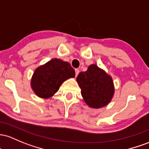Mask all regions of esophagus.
Returning a JSON list of instances; mask_svg holds the SVG:
<instances>
[{"mask_svg": "<svg viewBox=\"0 0 149 149\" xmlns=\"http://www.w3.org/2000/svg\"><path fill=\"white\" fill-rule=\"evenodd\" d=\"M74 71H75V76L77 77L78 75V74H79V69H75Z\"/></svg>", "mask_w": 149, "mask_h": 149, "instance_id": "34e87169", "label": "esophagus"}]
</instances>
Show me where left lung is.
Instances as JSON below:
<instances>
[{
  "label": "left lung",
  "mask_w": 149,
  "mask_h": 149,
  "mask_svg": "<svg viewBox=\"0 0 149 149\" xmlns=\"http://www.w3.org/2000/svg\"><path fill=\"white\" fill-rule=\"evenodd\" d=\"M85 103L91 108L107 106L115 93L113 78L105 70L92 64L86 72H81L77 77Z\"/></svg>",
  "instance_id": "1"
}]
</instances>
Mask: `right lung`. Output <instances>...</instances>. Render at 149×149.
Instances as JSON below:
<instances>
[{
    "label": "right lung",
    "mask_w": 149,
    "mask_h": 149,
    "mask_svg": "<svg viewBox=\"0 0 149 149\" xmlns=\"http://www.w3.org/2000/svg\"><path fill=\"white\" fill-rule=\"evenodd\" d=\"M74 77V70L69 63L53 58L35 70L31 87L37 96L48 98L59 90L65 80Z\"/></svg>",
    "instance_id": "add662e5"
}]
</instances>
